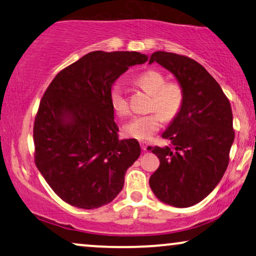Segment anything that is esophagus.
Here are the masks:
<instances>
[{
    "label": "esophagus",
    "instance_id": "34e87169",
    "mask_svg": "<svg viewBox=\"0 0 256 256\" xmlns=\"http://www.w3.org/2000/svg\"><path fill=\"white\" fill-rule=\"evenodd\" d=\"M140 148H142V150H143V151H146L148 150V143H146V142L142 140L140 142Z\"/></svg>",
    "mask_w": 256,
    "mask_h": 256
}]
</instances>
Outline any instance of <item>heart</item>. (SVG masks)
<instances>
[{"label":"heart","instance_id":"obj_1","mask_svg":"<svg viewBox=\"0 0 256 256\" xmlns=\"http://www.w3.org/2000/svg\"><path fill=\"white\" fill-rule=\"evenodd\" d=\"M142 88L151 94L148 110L150 113L137 116L122 126L125 137L138 140H146L160 130L163 119L174 120L184 105V90L180 84L166 82V76L156 70H148L136 78ZM110 105L118 117H125L130 112L128 96L119 85H114L110 90Z\"/></svg>","mask_w":256,"mask_h":256}]
</instances>
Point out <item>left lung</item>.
Segmentation results:
<instances>
[{
    "mask_svg": "<svg viewBox=\"0 0 256 256\" xmlns=\"http://www.w3.org/2000/svg\"><path fill=\"white\" fill-rule=\"evenodd\" d=\"M170 70L184 90V105L162 134L169 146H148L160 158L150 188L166 204L186 208L209 195L224 174L235 138L230 102L218 82L197 61L154 52L148 64Z\"/></svg>",
    "mask_w": 256,
    "mask_h": 256,
    "instance_id": "left-lung-1",
    "label": "left lung"
}]
</instances>
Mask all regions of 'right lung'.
<instances>
[{
	"instance_id": "obj_1",
	"label": "right lung",
	"mask_w": 256,
	"mask_h": 256,
	"mask_svg": "<svg viewBox=\"0 0 256 256\" xmlns=\"http://www.w3.org/2000/svg\"><path fill=\"white\" fill-rule=\"evenodd\" d=\"M148 61L138 52L96 50L60 70L35 117L34 162L61 200L82 209L108 204L137 160V139L119 140L110 105L113 82Z\"/></svg>"
}]
</instances>
